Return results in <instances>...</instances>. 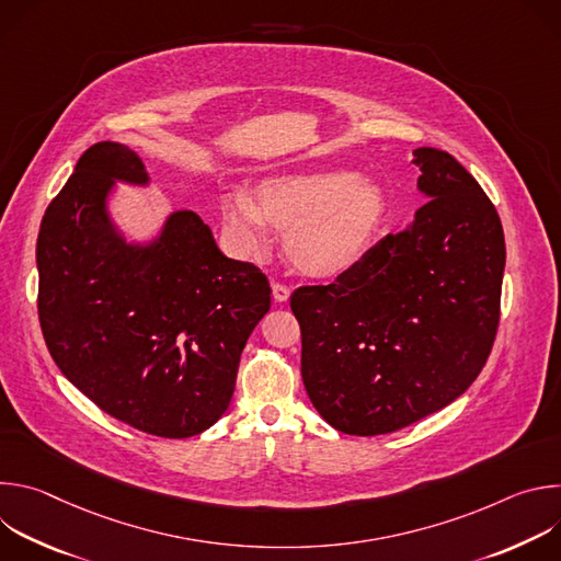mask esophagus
Here are the masks:
<instances>
[{"label": "esophagus", "mask_w": 561, "mask_h": 561, "mask_svg": "<svg viewBox=\"0 0 561 561\" xmlns=\"http://www.w3.org/2000/svg\"><path fill=\"white\" fill-rule=\"evenodd\" d=\"M273 299L277 301V304H286L288 301V297H290V288L288 286H284V284H279V282H273Z\"/></svg>", "instance_id": "1"}]
</instances>
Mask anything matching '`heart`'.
Returning <instances> with one entry per match:
<instances>
[{
	"label": "heart",
	"instance_id": "b5f03b06",
	"mask_svg": "<svg viewBox=\"0 0 561 561\" xmlns=\"http://www.w3.org/2000/svg\"><path fill=\"white\" fill-rule=\"evenodd\" d=\"M386 213L379 184L348 171L275 175L253 197L237 191L224 199L221 230L242 257H260L271 232H284L288 262L308 277L329 279L351 271L368 251Z\"/></svg>",
	"mask_w": 561,
	"mask_h": 561
}]
</instances>
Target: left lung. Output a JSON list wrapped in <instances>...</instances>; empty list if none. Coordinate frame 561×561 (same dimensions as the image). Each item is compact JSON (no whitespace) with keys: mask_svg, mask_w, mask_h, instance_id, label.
Segmentation results:
<instances>
[{"mask_svg":"<svg viewBox=\"0 0 561 561\" xmlns=\"http://www.w3.org/2000/svg\"><path fill=\"white\" fill-rule=\"evenodd\" d=\"M413 221L329 286H301V379L346 435H383L448 407L482 373L500 324L506 244L477 180L439 148H415Z\"/></svg>","mask_w":561,"mask_h":561,"instance_id":"obj_1","label":"left lung"}]
</instances>
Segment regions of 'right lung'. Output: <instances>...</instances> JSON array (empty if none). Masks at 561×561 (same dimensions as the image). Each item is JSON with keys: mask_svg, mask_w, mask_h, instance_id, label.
<instances>
[{"mask_svg": "<svg viewBox=\"0 0 561 561\" xmlns=\"http://www.w3.org/2000/svg\"><path fill=\"white\" fill-rule=\"evenodd\" d=\"M115 182L148 186L135 150L91 146L48 204L37 237L39 324L64 377L111 417L157 437L210 428L239 357L271 308L266 275L228 260L193 210L146 244L108 213Z\"/></svg>", "mask_w": 561, "mask_h": 561, "instance_id": "add662e5", "label": "right lung"}]
</instances>
